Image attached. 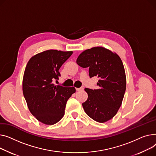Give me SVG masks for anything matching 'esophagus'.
Here are the masks:
<instances>
[{
  "instance_id": "obj_1",
  "label": "esophagus",
  "mask_w": 156,
  "mask_h": 156,
  "mask_svg": "<svg viewBox=\"0 0 156 156\" xmlns=\"http://www.w3.org/2000/svg\"><path fill=\"white\" fill-rule=\"evenodd\" d=\"M76 90H82L83 89V87H80V88H76Z\"/></svg>"
}]
</instances>
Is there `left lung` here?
Listing matches in <instances>:
<instances>
[{
    "mask_svg": "<svg viewBox=\"0 0 156 156\" xmlns=\"http://www.w3.org/2000/svg\"><path fill=\"white\" fill-rule=\"evenodd\" d=\"M76 62L81 67L89 68L90 77L99 78L98 89H84L88 94L82 103L86 113L99 123L111 120L120 108L126 90L125 71L120 57L105 47H95L82 51Z\"/></svg>",
    "mask_w": 156,
    "mask_h": 156,
    "instance_id": "obj_1",
    "label": "left lung"
}]
</instances>
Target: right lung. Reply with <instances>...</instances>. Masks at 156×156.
Listing matches in <instances>:
<instances>
[{"label":"right lung","mask_w":156,"mask_h":156,"mask_svg":"<svg viewBox=\"0 0 156 156\" xmlns=\"http://www.w3.org/2000/svg\"><path fill=\"white\" fill-rule=\"evenodd\" d=\"M72 53V51L46 50L33 56L26 65L23 79V95L31 113L45 125H54L61 120L67 100L76 93L74 87L53 83L58 80L60 68Z\"/></svg>","instance_id":"obj_1"}]
</instances>
